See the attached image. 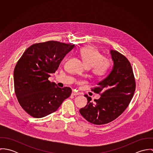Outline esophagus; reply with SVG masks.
Returning <instances> with one entry per match:
<instances>
[{
  "label": "esophagus",
  "instance_id": "esophagus-1",
  "mask_svg": "<svg viewBox=\"0 0 153 153\" xmlns=\"http://www.w3.org/2000/svg\"><path fill=\"white\" fill-rule=\"evenodd\" d=\"M72 95H74V96H76V95H79V93L75 92V91H73L72 92Z\"/></svg>",
  "mask_w": 153,
  "mask_h": 153
}]
</instances>
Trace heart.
Listing matches in <instances>:
<instances>
[{
    "label": "heart",
    "instance_id": "obj_1",
    "mask_svg": "<svg viewBox=\"0 0 153 153\" xmlns=\"http://www.w3.org/2000/svg\"><path fill=\"white\" fill-rule=\"evenodd\" d=\"M79 55L87 68H91L92 73L97 78H102L109 72L111 61L103 58L102 54L95 47L87 46L82 48Z\"/></svg>",
    "mask_w": 153,
    "mask_h": 153
}]
</instances>
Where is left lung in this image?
Wrapping results in <instances>:
<instances>
[{
    "label": "left lung",
    "mask_w": 153,
    "mask_h": 153,
    "mask_svg": "<svg viewBox=\"0 0 153 153\" xmlns=\"http://www.w3.org/2000/svg\"><path fill=\"white\" fill-rule=\"evenodd\" d=\"M114 62L109 75L91 90L100 94L98 100L87 95V105L79 110L89 123L101 125L109 123L118 117L128 106L135 90V81L131 64L126 56L117 51L110 50Z\"/></svg>",
    "instance_id": "obj_1"
}]
</instances>
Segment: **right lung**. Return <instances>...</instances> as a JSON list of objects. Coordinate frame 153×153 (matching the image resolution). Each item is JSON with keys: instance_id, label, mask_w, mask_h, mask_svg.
<instances>
[{"instance_id": "add662e5", "label": "right lung", "mask_w": 153, "mask_h": 153, "mask_svg": "<svg viewBox=\"0 0 153 153\" xmlns=\"http://www.w3.org/2000/svg\"><path fill=\"white\" fill-rule=\"evenodd\" d=\"M74 46L54 41L33 44L18 61L13 73L15 94L32 117L42 118L56 111L71 95L70 88L58 87L48 78Z\"/></svg>"}]
</instances>
